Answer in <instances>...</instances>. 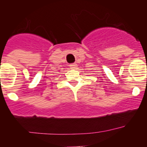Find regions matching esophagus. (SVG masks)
<instances>
[{
	"mask_svg": "<svg viewBox=\"0 0 147 147\" xmlns=\"http://www.w3.org/2000/svg\"><path fill=\"white\" fill-rule=\"evenodd\" d=\"M70 67H71V69H76V67H77V64L76 63H73V64L70 65Z\"/></svg>",
	"mask_w": 147,
	"mask_h": 147,
	"instance_id": "esophagus-1",
	"label": "esophagus"
}]
</instances>
